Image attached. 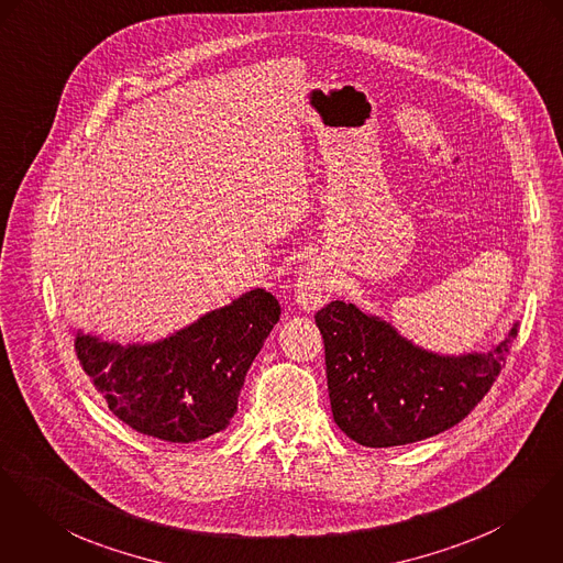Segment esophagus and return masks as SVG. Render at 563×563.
I'll return each instance as SVG.
<instances>
[{
    "label": "esophagus",
    "mask_w": 563,
    "mask_h": 563,
    "mask_svg": "<svg viewBox=\"0 0 563 563\" xmlns=\"http://www.w3.org/2000/svg\"><path fill=\"white\" fill-rule=\"evenodd\" d=\"M332 287L334 285H332V278L325 272V267L319 261H310L300 269L298 280H296L298 302L303 310H317L319 306L328 302Z\"/></svg>",
    "instance_id": "obj_1"
}]
</instances>
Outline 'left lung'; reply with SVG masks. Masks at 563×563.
I'll return each instance as SVG.
<instances>
[{"instance_id": "8db88e82", "label": "left lung", "mask_w": 563, "mask_h": 563, "mask_svg": "<svg viewBox=\"0 0 563 563\" xmlns=\"http://www.w3.org/2000/svg\"><path fill=\"white\" fill-rule=\"evenodd\" d=\"M314 323L325 345L332 416L360 445L391 448L443 433L465 420L495 384L517 336L488 353L437 355L353 303L330 302Z\"/></svg>"}]
</instances>
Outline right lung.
I'll list each match as a JSON object with an SVG mask.
<instances>
[{
    "instance_id": "obj_1",
    "label": "right lung",
    "mask_w": 563,
    "mask_h": 563,
    "mask_svg": "<svg viewBox=\"0 0 563 563\" xmlns=\"http://www.w3.org/2000/svg\"><path fill=\"white\" fill-rule=\"evenodd\" d=\"M278 319L276 298L255 289L161 343L122 346L77 332L75 351L91 386L130 429L192 443L229 427Z\"/></svg>"
}]
</instances>
